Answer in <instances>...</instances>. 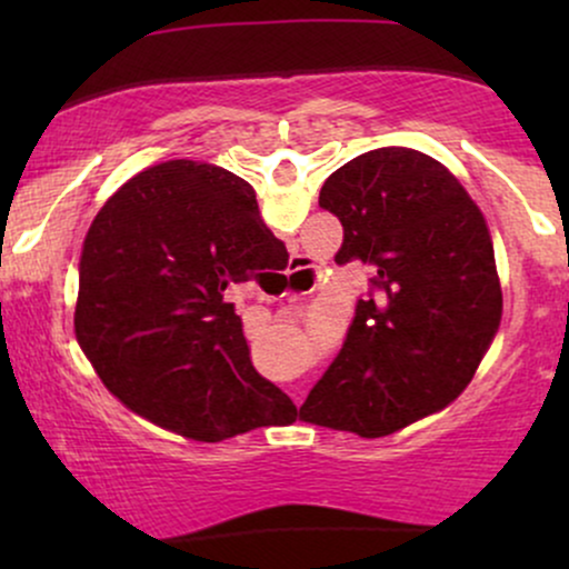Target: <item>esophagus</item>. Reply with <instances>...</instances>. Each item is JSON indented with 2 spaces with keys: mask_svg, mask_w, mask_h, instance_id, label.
<instances>
[{
  "mask_svg": "<svg viewBox=\"0 0 569 569\" xmlns=\"http://www.w3.org/2000/svg\"><path fill=\"white\" fill-rule=\"evenodd\" d=\"M293 264H297V270H293V272H305V270H310V267H307V262H305V257H297V259H293ZM289 390H291V398H293V401H302V393H305L302 385L293 382Z\"/></svg>",
  "mask_w": 569,
  "mask_h": 569,
  "instance_id": "esophagus-1",
  "label": "esophagus"
}]
</instances>
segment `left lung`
<instances>
[{"label":"left lung","instance_id":"8db88e82","mask_svg":"<svg viewBox=\"0 0 569 569\" xmlns=\"http://www.w3.org/2000/svg\"><path fill=\"white\" fill-rule=\"evenodd\" d=\"M318 202L342 221L335 262H363L375 276L299 417L380 439L473 380L502 316L492 238L460 181L407 147L345 162Z\"/></svg>","mask_w":569,"mask_h":569}]
</instances>
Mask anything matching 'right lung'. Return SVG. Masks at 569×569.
Instances as JSON below:
<instances>
[{
    "mask_svg": "<svg viewBox=\"0 0 569 569\" xmlns=\"http://www.w3.org/2000/svg\"><path fill=\"white\" fill-rule=\"evenodd\" d=\"M286 257L257 192L219 166L168 160L103 202L80 257L77 342L103 385L194 441L286 426L297 407L251 363L232 283Z\"/></svg>",
    "mask_w": 569,
    "mask_h": 569,
    "instance_id": "1",
    "label": "right lung"
}]
</instances>
